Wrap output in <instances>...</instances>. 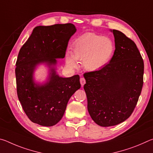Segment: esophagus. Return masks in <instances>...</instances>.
Masks as SVG:
<instances>
[{
	"label": "esophagus",
	"instance_id": "34e87169",
	"mask_svg": "<svg viewBox=\"0 0 153 153\" xmlns=\"http://www.w3.org/2000/svg\"><path fill=\"white\" fill-rule=\"evenodd\" d=\"M80 84H81L82 86H83L85 84H86V79H85L84 77H81V78H80Z\"/></svg>",
	"mask_w": 153,
	"mask_h": 153
}]
</instances>
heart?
Masks as SVG:
<instances>
[{
    "mask_svg": "<svg viewBox=\"0 0 153 153\" xmlns=\"http://www.w3.org/2000/svg\"><path fill=\"white\" fill-rule=\"evenodd\" d=\"M113 52L114 45L109 38L95 33H86L74 42L71 55H66V63L74 68L77 66L76 60L82 61L85 69L95 71L107 64Z\"/></svg>",
    "mask_w": 153,
    "mask_h": 153,
    "instance_id": "heart-1",
    "label": "heart"
}]
</instances>
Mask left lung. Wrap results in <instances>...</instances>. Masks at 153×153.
Returning a JSON list of instances; mask_svg holds the SVG:
<instances>
[{
	"label": "left lung",
	"mask_w": 153,
	"mask_h": 153,
	"mask_svg": "<svg viewBox=\"0 0 153 153\" xmlns=\"http://www.w3.org/2000/svg\"><path fill=\"white\" fill-rule=\"evenodd\" d=\"M115 50L107 65L84 74L88 111L98 126H116L129 117L143 86L144 61L135 42L113 30Z\"/></svg>",
	"instance_id": "left-lung-1"
}]
</instances>
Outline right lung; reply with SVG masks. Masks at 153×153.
<instances>
[{
  "instance_id": "add662e5",
  "label": "right lung",
  "mask_w": 153,
  "mask_h": 153,
  "mask_svg": "<svg viewBox=\"0 0 153 153\" xmlns=\"http://www.w3.org/2000/svg\"><path fill=\"white\" fill-rule=\"evenodd\" d=\"M76 32L72 24L37 26L20 49L15 68L17 96L33 123L55 126L63 117L69 98L81 87L79 75L61 77L54 67L45 85L35 84L33 79L38 64L46 62L51 67L56 65V59L65 57L69 40Z\"/></svg>"
}]
</instances>
